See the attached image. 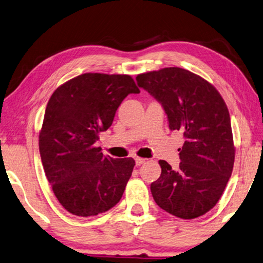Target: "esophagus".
Returning a JSON list of instances; mask_svg holds the SVG:
<instances>
[{
	"instance_id": "1",
	"label": "esophagus",
	"mask_w": 263,
	"mask_h": 263,
	"mask_svg": "<svg viewBox=\"0 0 263 263\" xmlns=\"http://www.w3.org/2000/svg\"><path fill=\"white\" fill-rule=\"evenodd\" d=\"M146 159H142V157H136V164L137 165H141L142 163H145Z\"/></svg>"
}]
</instances>
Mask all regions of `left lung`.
<instances>
[{"label":"left lung","mask_w":263,"mask_h":263,"mask_svg":"<svg viewBox=\"0 0 263 263\" xmlns=\"http://www.w3.org/2000/svg\"><path fill=\"white\" fill-rule=\"evenodd\" d=\"M138 86L159 101L171 131L183 132L179 169L160 160L162 173L151 184L157 206L179 218L201 216L217 203L232 174L235 146L230 115L218 90L180 68L137 76Z\"/></svg>","instance_id":"1"}]
</instances>
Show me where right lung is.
Returning a JSON list of instances; mask_svg holds the SVG:
<instances>
[{"label":"right lung","mask_w":263,"mask_h":263,"mask_svg":"<svg viewBox=\"0 0 263 263\" xmlns=\"http://www.w3.org/2000/svg\"><path fill=\"white\" fill-rule=\"evenodd\" d=\"M132 93L140 90L131 76L84 73L61 85L47 103L40 156L52 192L69 213L95 216L121 200L136 162L104 156L95 142Z\"/></svg>","instance_id":"1"}]
</instances>
